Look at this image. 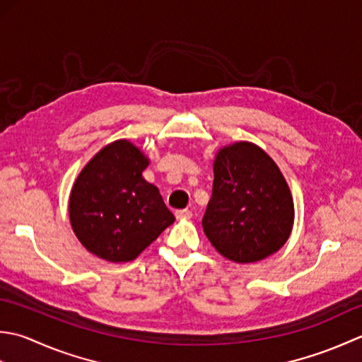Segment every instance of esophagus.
<instances>
[{"instance_id":"esophagus-1","label":"esophagus","mask_w":362,"mask_h":362,"mask_svg":"<svg viewBox=\"0 0 362 362\" xmlns=\"http://www.w3.org/2000/svg\"><path fill=\"white\" fill-rule=\"evenodd\" d=\"M175 216H176V218L187 220L192 217V212L189 209H178V211H175Z\"/></svg>"}]
</instances>
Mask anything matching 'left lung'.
<instances>
[{
	"label": "left lung",
	"mask_w": 362,
	"mask_h": 362,
	"mask_svg": "<svg viewBox=\"0 0 362 362\" xmlns=\"http://www.w3.org/2000/svg\"><path fill=\"white\" fill-rule=\"evenodd\" d=\"M292 225L293 200L274 159L250 142L223 146L203 217L214 248L239 264L261 261L284 245Z\"/></svg>",
	"instance_id": "1"
}]
</instances>
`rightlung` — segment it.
Masks as SVG:
<instances>
[{
  "label": "right lung",
  "mask_w": 362,
  "mask_h": 362,
  "mask_svg": "<svg viewBox=\"0 0 362 362\" xmlns=\"http://www.w3.org/2000/svg\"><path fill=\"white\" fill-rule=\"evenodd\" d=\"M148 158L115 140L87 162L73 184L69 214L79 242L109 262H128L175 222L159 189L142 172Z\"/></svg>",
  "instance_id": "right-lung-1"
}]
</instances>
